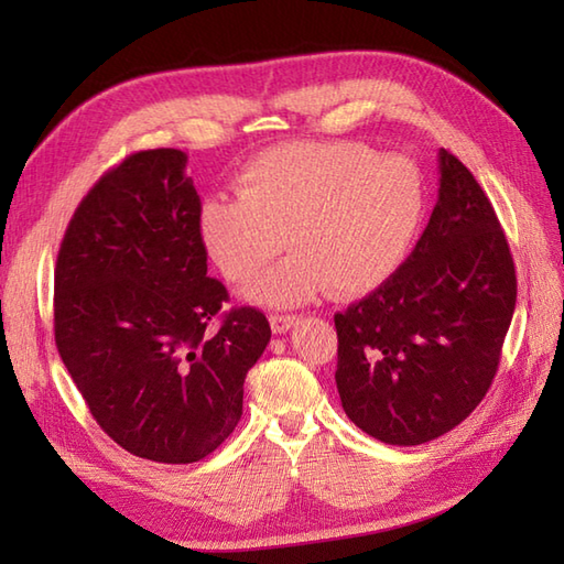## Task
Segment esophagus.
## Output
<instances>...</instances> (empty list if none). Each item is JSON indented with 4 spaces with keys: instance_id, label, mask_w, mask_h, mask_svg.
Returning a JSON list of instances; mask_svg holds the SVG:
<instances>
[{
    "instance_id": "1",
    "label": "esophagus",
    "mask_w": 564,
    "mask_h": 564,
    "mask_svg": "<svg viewBox=\"0 0 564 564\" xmlns=\"http://www.w3.org/2000/svg\"><path fill=\"white\" fill-rule=\"evenodd\" d=\"M269 322H271L273 334H285L291 327L297 325V317L295 315H271Z\"/></svg>"
}]
</instances>
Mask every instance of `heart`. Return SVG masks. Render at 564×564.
<instances>
[{
  "instance_id": "heart-1",
  "label": "heart",
  "mask_w": 564,
  "mask_h": 564,
  "mask_svg": "<svg viewBox=\"0 0 564 564\" xmlns=\"http://www.w3.org/2000/svg\"><path fill=\"white\" fill-rule=\"evenodd\" d=\"M424 210V178L402 154L344 140L281 142L237 174V196L210 198L198 237L225 279L251 281L249 301L291 307L325 289L337 297L376 291L400 267Z\"/></svg>"
}]
</instances>
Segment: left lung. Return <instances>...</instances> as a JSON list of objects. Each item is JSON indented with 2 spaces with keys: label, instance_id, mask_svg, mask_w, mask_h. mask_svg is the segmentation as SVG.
<instances>
[{
  "label": "left lung",
  "instance_id": "1",
  "mask_svg": "<svg viewBox=\"0 0 564 564\" xmlns=\"http://www.w3.org/2000/svg\"><path fill=\"white\" fill-rule=\"evenodd\" d=\"M517 307L505 230L470 170L438 150V198L414 251L337 325V390L351 422L390 446L458 426L492 386Z\"/></svg>",
  "mask_w": 564,
  "mask_h": 564
}]
</instances>
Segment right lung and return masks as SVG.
<instances>
[{"label":"right lung","mask_w":564,"mask_h":564,"mask_svg":"<svg viewBox=\"0 0 564 564\" xmlns=\"http://www.w3.org/2000/svg\"><path fill=\"white\" fill-rule=\"evenodd\" d=\"M186 152H135L82 198L55 267V344L91 416L154 463H196L242 416L247 370L271 339L208 275ZM220 314L218 330L207 325Z\"/></svg>","instance_id":"right-lung-1"}]
</instances>
